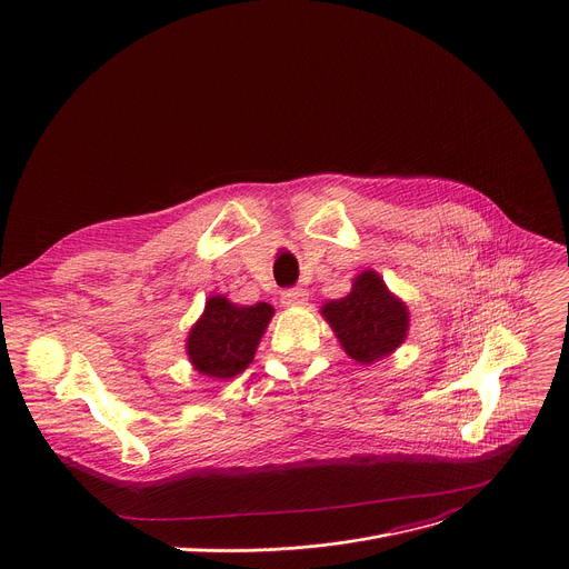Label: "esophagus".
I'll return each mask as SVG.
<instances>
[{"instance_id": "esophagus-1", "label": "esophagus", "mask_w": 569, "mask_h": 569, "mask_svg": "<svg viewBox=\"0 0 569 569\" xmlns=\"http://www.w3.org/2000/svg\"><path fill=\"white\" fill-rule=\"evenodd\" d=\"M307 300H309V292L305 288H290V290H283L281 295L283 307H302Z\"/></svg>"}]
</instances>
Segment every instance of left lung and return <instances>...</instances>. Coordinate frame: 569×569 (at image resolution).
Segmentation results:
<instances>
[{"label": "left lung", "mask_w": 569, "mask_h": 569, "mask_svg": "<svg viewBox=\"0 0 569 569\" xmlns=\"http://www.w3.org/2000/svg\"><path fill=\"white\" fill-rule=\"evenodd\" d=\"M320 316L350 360L373 365L392 355L408 337L410 313L403 300L387 288L376 269L352 279V288L341 300L325 302Z\"/></svg>", "instance_id": "left-lung-1"}]
</instances>
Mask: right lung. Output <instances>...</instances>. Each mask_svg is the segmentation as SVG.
<instances>
[{"label":"right lung","mask_w":569,"mask_h":569,"mask_svg":"<svg viewBox=\"0 0 569 569\" xmlns=\"http://www.w3.org/2000/svg\"><path fill=\"white\" fill-rule=\"evenodd\" d=\"M272 316L274 307L267 302L242 307L230 302L226 295L207 297L204 311L187 337L191 367L219 380L239 376L253 362Z\"/></svg>","instance_id":"add662e5"}]
</instances>
